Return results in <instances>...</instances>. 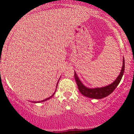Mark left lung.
Wrapping results in <instances>:
<instances>
[{
	"label": "left lung",
	"instance_id": "1",
	"mask_svg": "<svg viewBox=\"0 0 134 134\" xmlns=\"http://www.w3.org/2000/svg\"><path fill=\"white\" fill-rule=\"evenodd\" d=\"M125 59H123V61H122V67L121 72H120L119 75L118 76L117 79L113 83L108 85V86H105V87H97V88L92 89L86 87L82 83V82L80 80L76 73V72H75V78L80 92L82 93L83 95H84L85 97H89V98H95V99H100V98H103L109 95L111 93L114 91L115 89L117 87V86H118L119 83L121 82V78H122V76H123L124 71H125Z\"/></svg>",
	"mask_w": 134,
	"mask_h": 134
}]
</instances>
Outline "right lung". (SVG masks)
<instances>
[{
    "instance_id": "right-lung-1",
    "label": "right lung",
    "mask_w": 134,
    "mask_h": 134,
    "mask_svg": "<svg viewBox=\"0 0 134 134\" xmlns=\"http://www.w3.org/2000/svg\"><path fill=\"white\" fill-rule=\"evenodd\" d=\"M57 86H58V83H57V85H56V88H57ZM54 93H55V92L53 94H52V96H51V97H48V98H46V99H44V100H41V102H44V101H46V100H47L50 99V98H52V97H53V96H54ZM41 102V101H40V102ZM33 102H34V101H33Z\"/></svg>"
}]
</instances>
